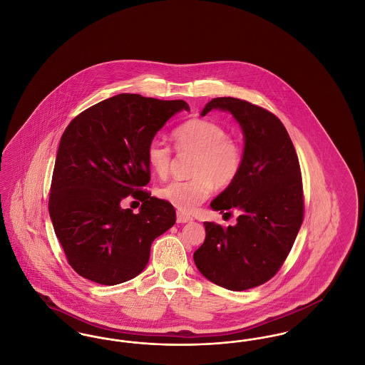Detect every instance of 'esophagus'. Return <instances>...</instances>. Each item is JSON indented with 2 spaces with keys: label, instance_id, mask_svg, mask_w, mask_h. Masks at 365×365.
I'll return each instance as SVG.
<instances>
[{
  "label": "esophagus",
  "instance_id": "esophagus-1",
  "mask_svg": "<svg viewBox=\"0 0 365 365\" xmlns=\"http://www.w3.org/2000/svg\"><path fill=\"white\" fill-rule=\"evenodd\" d=\"M191 220H192V217H190L189 215L182 213V212H178V215H176V222H178V223H189Z\"/></svg>",
  "mask_w": 365,
  "mask_h": 365
}]
</instances>
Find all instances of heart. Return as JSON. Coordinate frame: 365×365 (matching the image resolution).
Wrapping results in <instances>:
<instances>
[{
    "mask_svg": "<svg viewBox=\"0 0 365 365\" xmlns=\"http://www.w3.org/2000/svg\"><path fill=\"white\" fill-rule=\"evenodd\" d=\"M180 155H192L189 180H173L160 187L157 194L182 212H189L204 202L213 186H230L242 168V146L227 135L219 123L195 118L179 125L173 135ZM146 158L155 174L164 178L170 173L173 150L164 142L153 139L148 145Z\"/></svg>",
    "mask_w": 365,
    "mask_h": 365,
    "instance_id": "1",
    "label": "heart"
}]
</instances>
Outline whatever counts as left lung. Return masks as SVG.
<instances>
[{
  "label": "left lung",
  "instance_id": "8db88e82",
  "mask_svg": "<svg viewBox=\"0 0 365 365\" xmlns=\"http://www.w3.org/2000/svg\"><path fill=\"white\" fill-rule=\"evenodd\" d=\"M212 109L230 112L242 128V168L210 202L220 213L237 210L238 217L234 226L204 222L207 237L192 257L210 282L242 292L272 278L292 250L304 217L301 170L274 113L232 97L213 98L201 116Z\"/></svg>",
  "mask_w": 365,
  "mask_h": 365
}]
</instances>
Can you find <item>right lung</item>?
Returning a JSON list of instances; mask_svg holds the SVG:
<instances>
[{
    "label": "right lung",
    "mask_w": 365,
    "mask_h": 365,
    "mask_svg": "<svg viewBox=\"0 0 365 365\" xmlns=\"http://www.w3.org/2000/svg\"><path fill=\"white\" fill-rule=\"evenodd\" d=\"M182 100L163 101L122 93L78 115L60 139L49 215L76 274L113 286L139 275L152 242L174 226L170 202L140 190L150 180L146 149ZM131 195L138 214L120 204Z\"/></svg>",
    "instance_id": "1"
}]
</instances>
